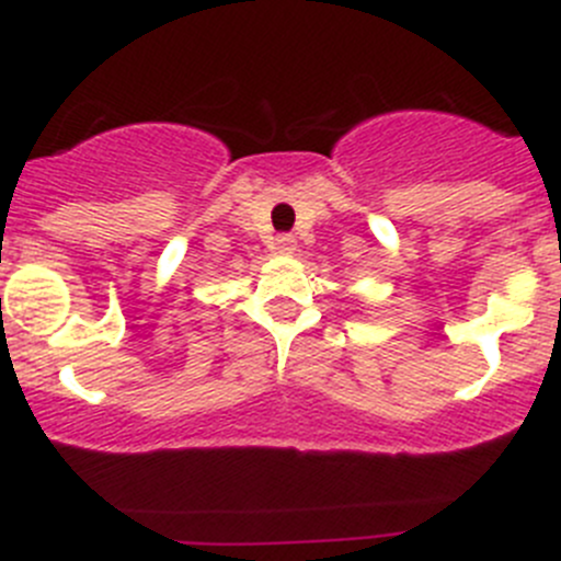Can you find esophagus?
Here are the masks:
<instances>
[{"mask_svg":"<svg viewBox=\"0 0 561 561\" xmlns=\"http://www.w3.org/2000/svg\"><path fill=\"white\" fill-rule=\"evenodd\" d=\"M278 251H280V253L297 251V240H294L291 234H280V237H278Z\"/></svg>","mask_w":561,"mask_h":561,"instance_id":"34e87169","label":"esophagus"}]
</instances>
